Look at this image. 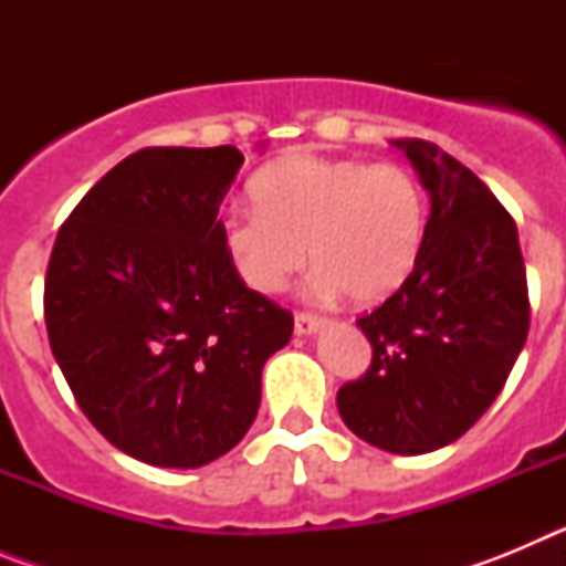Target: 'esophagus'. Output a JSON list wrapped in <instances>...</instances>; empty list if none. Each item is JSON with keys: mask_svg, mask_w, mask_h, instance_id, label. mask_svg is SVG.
Wrapping results in <instances>:
<instances>
[{"mask_svg": "<svg viewBox=\"0 0 566 566\" xmlns=\"http://www.w3.org/2000/svg\"><path fill=\"white\" fill-rule=\"evenodd\" d=\"M323 323H326V319L317 317V314H297V317H294V334H297V337H312V334H317L319 328H323Z\"/></svg>", "mask_w": 566, "mask_h": 566, "instance_id": "34e87169", "label": "esophagus"}]
</instances>
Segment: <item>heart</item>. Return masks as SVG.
I'll return each mask as SVG.
<instances>
[{
	"instance_id": "obj_1",
	"label": "heart",
	"mask_w": 566,
	"mask_h": 566,
	"mask_svg": "<svg viewBox=\"0 0 566 566\" xmlns=\"http://www.w3.org/2000/svg\"><path fill=\"white\" fill-rule=\"evenodd\" d=\"M249 198L254 209L229 212L221 240L254 292L280 294L312 258L314 297L345 292L357 306H377L417 272L428 198L399 164L286 155L254 175Z\"/></svg>"
}]
</instances>
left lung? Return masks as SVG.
Returning a JSON list of instances; mask_svg holds the SVG:
<instances>
[{"label":"left lung","instance_id":"1","mask_svg":"<svg viewBox=\"0 0 566 566\" xmlns=\"http://www.w3.org/2000/svg\"><path fill=\"white\" fill-rule=\"evenodd\" d=\"M431 195L417 272L357 326L371 368L337 391L343 422L379 451L457 442L504 388L530 328L516 221L437 144L397 138Z\"/></svg>","mask_w":566,"mask_h":566}]
</instances>
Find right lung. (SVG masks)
<instances>
[{"label": "right lung", "mask_w": 566, "mask_h": 566, "mask_svg": "<svg viewBox=\"0 0 566 566\" xmlns=\"http://www.w3.org/2000/svg\"><path fill=\"white\" fill-rule=\"evenodd\" d=\"M234 147H149L115 164L56 234L44 280L53 357L84 417L127 457L201 468L247 437L263 365L294 319L240 280L221 240Z\"/></svg>", "instance_id": "add662e5"}]
</instances>
